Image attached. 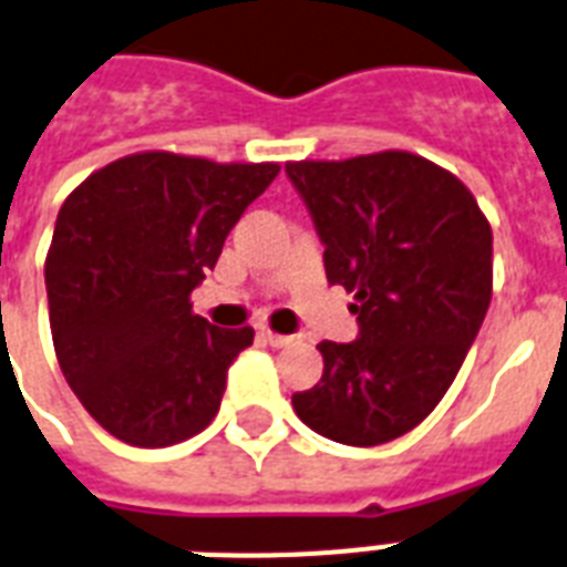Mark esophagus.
<instances>
[{
  "mask_svg": "<svg viewBox=\"0 0 567 567\" xmlns=\"http://www.w3.org/2000/svg\"><path fill=\"white\" fill-rule=\"evenodd\" d=\"M258 336H261V341L270 344V348H288V344L297 341V336H279V332H270V330H261Z\"/></svg>",
  "mask_w": 567,
  "mask_h": 567,
  "instance_id": "esophagus-1",
  "label": "esophagus"
}]
</instances>
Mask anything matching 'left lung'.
Segmentation results:
<instances>
[{
    "label": "left lung",
    "instance_id": "8db88e82",
    "mask_svg": "<svg viewBox=\"0 0 567 567\" xmlns=\"http://www.w3.org/2000/svg\"><path fill=\"white\" fill-rule=\"evenodd\" d=\"M323 244L330 285L353 293L357 341H321V383L291 399L315 434L380 446L452 386L491 306L494 235L473 193L408 151L288 163Z\"/></svg>",
    "mask_w": 567,
    "mask_h": 567
}]
</instances>
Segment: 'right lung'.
Listing matches in <instances>:
<instances>
[{
    "mask_svg": "<svg viewBox=\"0 0 567 567\" xmlns=\"http://www.w3.org/2000/svg\"><path fill=\"white\" fill-rule=\"evenodd\" d=\"M276 175V163L151 151L103 166L62 205L43 267L55 357L112 437L159 449L214 422L255 332L216 330L189 293Z\"/></svg>",
    "mask_w": 567,
    "mask_h": 567,
    "instance_id": "obj_1",
    "label": "right lung"
}]
</instances>
